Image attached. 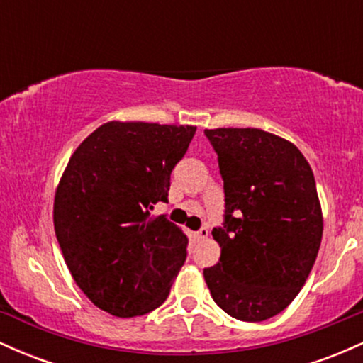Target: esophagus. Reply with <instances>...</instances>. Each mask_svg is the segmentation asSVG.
<instances>
[{"label":"esophagus","instance_id":"34e87169","mask_svg":"<svg viewBox=\"0 0 363 363\" xmlns=\"http://www.w3.org/2000/svg\"><path fill=\"white\" fill-rule=\"evenodd\" d=\"M208 234H210V232H208V228H206V227L199 228V230L196 232V235H198V239H206Z\"/></svg>","mask_w":363,"mask_h":363}]
</instances>
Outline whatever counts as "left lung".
I'll return each mask as SVG.
<instances>
[{"label":"left lung","mask_w":363,"mask_h":363,"mask_svg":"<svg viewBox=\"0 0 363 363\" xmlns=\"http://www.w3.org/2000/svg\"><path fill=\"white\" fill-rule=\"evenodd\" d=\"M218 155L225 223L213 228L220 259L205 268L228 315L259 323L280 314L309 277L323 239L314 174L289 140L257 128L205 129Z\"/></svg>","instance_id":"obj_1"}]
</instances>
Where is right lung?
<instances>
[{"label":"right lung","mask_w":363,"mask_h":363,"mask_svg":"<svg viewBox=\"0 0 363 363\" xmlns=\"http://www.w3.org/2000/svg\"><path fill=\"white\" fill-rule=\"evenodd\" d=\"M194 126L111 121L82 141L54 196V230L74 283L116 318L157 309L186 261L187 237L164 215L170 172Z\"/></svg>","instance_id":"right-lung-1"}]
</instances>
